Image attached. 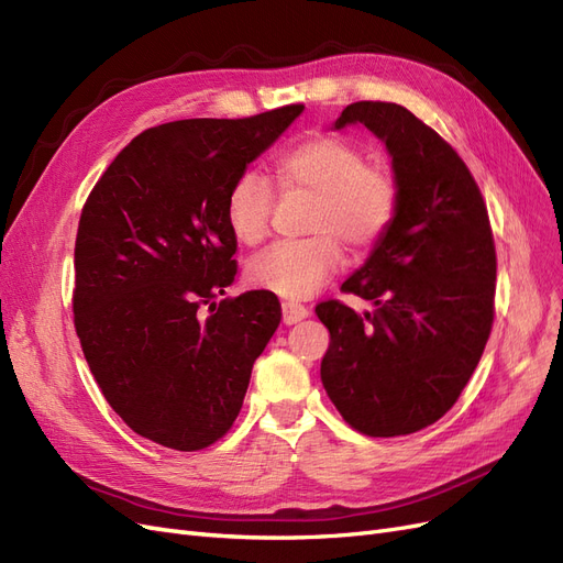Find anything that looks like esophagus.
<instances>
[{"instance_id":"34e87169","label":"esophagus","mask_w":563,"mask_h":563,"mask_svg":"<svg viewBox=\"0 0 563 563\" xmlns=\"http://www.w3.org/2000/svg\"><path fill=\"white\" fill-rule=\"evenodd\" d=\"M310 314V310L305 308V305H300V302H284L282 305V317H284V323H298V321H302L305 317Z\"/></svg>"}]
</instances>
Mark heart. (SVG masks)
I'll list each match as a JSON object with an SVG mask.
<instances>
[{"label":"heart","instance_id":"1","mask_svg":"<svg viewBox=\"0 0 563 563\" xmlns=\"http://www.w3.org/2000/svg\"><path fill=\"white\" fill-rule=\"evenodd\" d=\"M282 192L312 197L305 230L312 236L279 242L249 263L253 286L284 298H308L327 284L343 263V242L352 251L376 246L399 211V180L383 162H366L364 150L340 135L319 133L288 147L269 166ZM272 190L255 174L230 187L225 220L242 246L261 244L269 230Z\"/></svg>","mask_w":563,"mask_h":563}]
</instances>
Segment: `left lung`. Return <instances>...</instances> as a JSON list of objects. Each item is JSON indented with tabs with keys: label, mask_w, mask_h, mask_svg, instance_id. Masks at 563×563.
Instances as JSON below:
<instances>
[{
	"label": "left lung",
	"mask_w": 563,
	"mask_h": 563,
	"mask_svg": "<svg viewBox=\"0 0 563 563\" xmlns=\"http://www.w3.org/2000/svg\"><path fill=\"white\" fill-rule=\"evenodd\" d=\"M364 124L385 143L399 211L343 291L371 300L317 305L331 343L321 383L354 430L399 437L437 422L482 360L496 298V246L470 168L397 103L362 100L333 129Z\"/></svg>",
	"instance_id": "1"
}]
</instances>
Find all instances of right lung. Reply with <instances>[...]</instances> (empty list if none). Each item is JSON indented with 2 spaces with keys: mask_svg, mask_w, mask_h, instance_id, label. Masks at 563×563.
I'll use <instances>...</instances> for the list:
<instances>
[{
  "mask_svg": "<svg viewBox=\"0 0 563 563\" xmlns=\"http://www.w3.org/2000/svg\"><path fill=\"white\" fill-rule=\"evenodd\" d=\"M305 106L147 129L100 176L75 244V329L114 413L155 444L223 437L282 319L269 291L216 300L234 282L232 183Z\"/></svg>",
  "mask_w": 563,
  "mask_h": 563,
  "instance_id": "obj_1",
  "label": "right lung"
}]
</instances>
